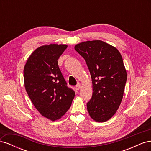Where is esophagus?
I'll return each mask as SVG.
<instances>
[{
  "instance_id": "esophagus-1",
  "label": "esophagus",
  "mask_w": 151,
  "mask_h": 151,
  "mask_svg": "<svg viewBox=\"0 0 151 151\" xmlns=\"http://www.w3.org/2000/svg\"><path fill=\"white\" fill-rule=\"evenodd\" d=\"M81 88V84L80 83H78L77 84V85L76 86V89L77 90H79Z\"/></svg>"
}]
</instances>
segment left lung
<instances>
[{"label": "left lung", "instance_id": "obj_1", "mask_svg": "<svg viewBox=\"0 0 151 151\" xmlns=\"http://www.w3.org/2000/svg\"><path fill=\"white\" fill-rule=\"evenodd\" d=\"M75 50L84 58L92 79L88 113L94 121L106 122L115 115L123 96L127 74L122 57L115 47L101 40L80 43Z\"/></svg>", "mask_w": 151, "mask_h": 151}]
</instances>
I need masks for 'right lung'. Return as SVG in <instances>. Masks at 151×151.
<instances>
[{
	"mask_svg": "<svg viewBox=\"0 0 151 151\" xmlns=\"http://www.w3.org/2000/svg\"><path fill=\"white\" fill-rule=\"evenodd\" d=\"M67 47V45L50 44L36 48L24 68L27 93L41 115L52 121L65 115L75 96L58 65V59Z\"/></svg>",
	"mask_w": 151,
	"mask_h": 151,
	"instance_id": "obj_1",
	"label": "right lung"
}]
</instances>
